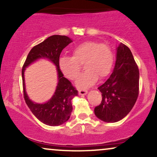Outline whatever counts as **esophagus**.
Masks as SVG:
<instances>
[{
    "label": "esophagus",
    "instance_id": "34e87169",
    "mask_svg": "<svg viewBox=\"0 0 157 157\" xmlns=\"http://www.w3.org/2000/svg\"><path fill=\"white\" fill-rule=\"evenodd\" d=\"M88 94V91H86V90H82V89H80L79 90V94L80 95H86Z\"/></svg>",
    "mask_w": 157,
    "mask_h": 157
}]
</instances>
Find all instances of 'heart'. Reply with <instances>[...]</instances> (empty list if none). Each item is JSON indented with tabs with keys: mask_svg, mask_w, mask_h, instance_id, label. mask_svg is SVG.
Instances as JSON below:
<instances>
[{
	"mask_svg": "<svg viewBox=\"0 0 157 157\" xmlns=\"http://www.w3.org/2000/svg\"><path fill=\"white\" fill-rule=\"evenodd\" d=\"M84 64L86 72L78 77L75 86L86 89L100 79L111 73L113 64V55L108 45L94 41H86L73 49L71 57H63L59 60L61 72L68 79L75 80L80 72V66Z\"/></svg>",
	"mask_w": 157,
	"mask_h": 157,
	"instance_id": "b5f03b06",
	"label": "heart"
}]
</instances>
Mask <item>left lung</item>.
<instances>
[{
    "mask_svg": "<svg viewBox=\"0 0 157 157\" xmlns=\"http://www.w3.org/2000/svg\"><path fill=\"white\" fill-rule=\"evenodd\" d=\"M139 80L140 72L132 53L121 43L117 48L112 74L98 88L102 98L94 109L97 117L106 122H116L127 116L137 100Z\"/></svg>",
    "mask_w": 157,
    "mask_h": 157,
    "instance_id": "8db88e82",
    "label": "left lung"
}]
</instances>
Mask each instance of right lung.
Returning a JSON list of instances; mask_svg holds the SVG:
<instances>
[{
	"mask_svg": "<svg viewBox=\"0 0 157 157\" xmlns=\"http://www.w3.org/2000/svg\"><path fill=\"white\" fill-rule=\"evenodd\" d=\"M71 42L72 40L67 36H50L32 48L23 66L22 79L25 101L37 120L50 126L60 125L68 121L72 111L71 100L78 95V91L73 87L71 82L63 77L59 67L61 52ZM40 59H46L55 65L59 80L53 96L44 104H37L30 100L25 91L24 78L25 68Z\"/></svg>",
	"mask_w": 157,
	"mask_h": 157,
	"instance_id": "add662e5",
	"label": "right lung"
}]
</instances>
